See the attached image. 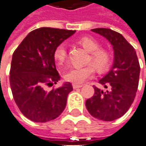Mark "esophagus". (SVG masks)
<instances>
[{
  "instance_id": "34e87169",
  "label": "esophagus",
  "mask_w": 146,
  "mask_h": 146,
  "mask_svg": "<svg viewBox=\"0 0 146 146\" xmlns=\"http://www.w3.org/2000/svg\"><path fill=\"white\" fill-rule=\"evenodd\" d=\"M82 85H76V84H73V89H78V88H81Z\"/></svg>"
}]
</instances>
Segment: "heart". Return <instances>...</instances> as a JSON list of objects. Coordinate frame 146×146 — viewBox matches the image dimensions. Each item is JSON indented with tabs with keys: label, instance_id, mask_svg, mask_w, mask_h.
Returning <instances> with one entry per match:
<instances>
[{
	"label": "heart",
	"instance_id": "obj_1",
	"mask_svg": "<svg viewBox=\"0 0 146 146\" xmlns=\"http://www.w3.org/2000/svg\"><path fill=\"white\" fill-rule=\"evenodd\" d=\"M79 42L88 52H90L88 60L91 61L97 71L103 72L109 67L111 61L110 54L106 50L99 48V44L96 40L89 37H84L80 40ZM53 56L57 65H62L65 63L66 59V48L65 44H61L56 47ZM94 73V67L91 65H87L83 67L70 69L65 74V79L69 82L80 85L87 79L93 77Z\"/></svg>",
	"mask_w": 146,
	"mask_h": 146
}]
</instances>
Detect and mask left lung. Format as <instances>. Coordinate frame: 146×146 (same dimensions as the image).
<instances>
[{"mask_svg": "<svg viewBox=\"0 0 146 146\" xmlns=\"http://www.w3.org/2000/svg\"><path fill=\"white\" fill-rule=\"evenodd\" d=\"M91 31L105 37L113 46V63L110 70L99 80L106 90L94 86V95L86 101V106L94 117L111 121L122 117L135 98L139 61L135 49L121 33L105 28Z\"/></svg>", "mask_w": 146, "mask_h": 146, "instance_id": "left-lung-1", "label": "left lung"}]
</instances>
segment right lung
<instances>
[{
  "instance_id": "obj_1",
  "label": "right lung",
  "mask_w": 146,
  "mask_h": 146,
  "mask_svg": "<svg viewBox=\"0 0 146 146\" xmlns=\"http://www.w3.org/2000/svg\"><path fill=\"white\" fill-rule=\"evenodd\" d=\"M74 30L43 27L30 32L13 54L10 68L11 90L19 110L34 122H46L64 111L67 97L73 90L69 82L47 91L60 81L53 53Z\"/></svg>"
}]
</instances>
